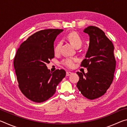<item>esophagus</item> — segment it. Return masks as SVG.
Returning a JSON list of instances; mask_svg holds the SVG:
<instances>
[{
    "label": "esophagus",
    "instance_id": "esophagus-1",
    "mask_svg": "<svg viewBox=\"0 0 127 127\" xmlns=\"http://www.w3.org/2000/svg\"><path fill=\"white\" fill-rule=\"evenodd\" d=\"M72 74V72H66V76H70V75H71Z\"/></svg>",
    "mask_w": 127,
    "mask_h": 127
}]
</instances>
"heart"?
Segmentation results:
<instances>
[{
  "instance_id": "heart-1",
  "label": "heart",
  "mask_w": 127,
  "mask_h": 127,
  "mask_svg": "<svg viewBox=\"0 0 127 127\" xmlns=\"http://www.w3.org/2000/svg\"><path fill=\"white\" fill-rule=\"evenodd\" d=\"M66 38L69 41V42L73 45L76 48H79L81 46L82 44L83 41L82 38L80 37L78 33L76 32H70L66 36ZM62 45V43L61 41H59L57 43L54 48V51L55 54H58L60 53L61 50V47ZM78 61V59L76 58H66L63 59L62 62L63 65L65 66L68 68H73L75 65V63Z\"/></svg>"
}]
</instances>
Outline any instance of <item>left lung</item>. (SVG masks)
<instances>
[{"label":"left lung","instance_id":"obj_1","mask_svg":"<svg viewBox=\"0 0 127 127\" xmlns=\"http://www.w3.org/2000/svg\"><path fill=\"white\" fill-rule=\"evenodd\" d=\"M83 32L89 35L90 44L81 65L88 72H77L79 77L77 87L85 97L94 100L104 95L112 83L116 66L114 47L99 28L91 26Z\"/></svg>","mask_w":127,"mask_h":127}]
</instances>
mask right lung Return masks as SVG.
<instances>
[{
    "label": "right lung",
    "instance_id": "1",
    "mask_svg": "<svg viewBox=\"0 0 127 127\" xmlns=\"http://www.w3.org/2000/svg\"><path fill=\"white\" fill-rule=\"evenodd\" d=\"M62 29L36 32L21 44L14 59L18 86L29 100L42 102L52 97L65 77L64 69L51 72L46 64L54 57V42Z\"/></svg>",
    "mask_w": 127,
    "mask_h": 127
}]
</instances>
